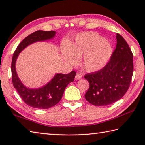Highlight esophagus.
I'll use <instances>...</instances> for the list:
<instances>
[{
	"label": "esophagus",
	"instance_id": "1",
	"mask_svg": "<svg viewBox=\"0 0 145 145\" xmlns=\"http://www.w3.org/2000/svg\"><path fill=\"white\" fill-rule=\"evenodd\" d=\"M81 78H82V75L80 74V73H76V75H75V80H79Z\"/></svg>",
	"mask_w": 145,
	"mask_h": 145
}]
</instances>
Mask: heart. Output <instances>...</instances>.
I'll return each mask as SVG.
<instances>
[{
  "instance_id": "heart-1",
  "label": "heart",
  "mask_w": 145,
  "mask_h": 145,
  "mask_svg": "<svg viewBox=\"0 0 145 145\" xmlns=\"http://www.w3.org/2000/svg\"><path fill=\"white\" fill-rule=\"evenodd\" d=\"M61 52L66 62L74 65L82 57L81 66L89 72L102 69L111 58L112 47L109 40L94 32H83L74 41L63 44Z\"/></svg>"
}]
</instances>
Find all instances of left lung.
<instances>
[{"label": "left lung", "instance_id": "1", "mask_svg": "<svg viewBox=\"0 0 145 145\" xmlns=\"http://www.w3.org/2000/svg\"><path fill=\"white\" fill-rule=\"evenodd\" d=\"M116 47L102 69L86 74L89 84L85 95L88 102L104 106L119 100L128 90L133 73V54L125 39L116 34Z\"/></svg>", "mask_w": 145, "mask_h": 145}]
</instances>
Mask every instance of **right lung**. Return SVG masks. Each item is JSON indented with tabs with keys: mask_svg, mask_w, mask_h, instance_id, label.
Wrapping results in <instances>:
<instances>
[{
	"mask_svg": "<svg viewBox=\"0 0 145 145\" xmlns=\"http://www.w3.org/2000/svg\"><path fill=\"white\" fill-rule=\"evenodd\" d=\"M55 34L56 32L54 31H37L31 34L19 44L12 59V81L14 88L26 104L36 109H46L57 104L62 98L67 85L74 80L76 72L72 71L68 74L57 73L50 82L43 87L37 89H30L22 84L17 75L16 61L19 54L27 46L38 41L51 40L54 37Z\"/></svg>",
	"mask_w": 145,
	"mask_h": 145,
	"instance_id": "add662e5",
	"label": "right lung"
}]
</instances>
